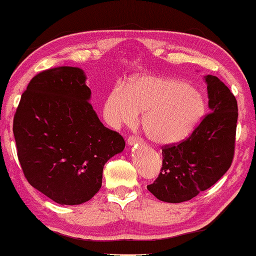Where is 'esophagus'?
Here are the masks:
<instances>
[{
	"instance_id": "esophagus-1",
	"label": "esophagus",
	"mask_w": 256,
	"mask_h": 256,
	"mask_svg": "<svg viewBox=\"0 0 256 256\" xmlns=\"http://www.w3.org/2000/svg\"><path fill=\"white\" fill-rule=\"evenodd\" d=\"M141 142V139L138 136H131L128 138V146H133L136 144H140Z\"/></svg>"
}]
</instances>
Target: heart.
<instances>
[{"mask_svg": "<svg viewBox=\"0 0 256 256\" xmlns=\"http://www.w3.org/2000/svg\"><path fill=\"white\" fill-rule=\"evenodd\" d=\"M204 112V99L196 88L156 76L138 77L128 88L116 85L104 104V116L112 126L134 125L144 112V131L158 144L184 140Z\"/></svg>", "mask_w": 256, "mask_h": 256, "instance_id": "b5f03b06", "label": "heart"}]
</instances>
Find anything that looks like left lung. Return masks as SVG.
I'll list each match as a JSON object with an SVG mask.
<instances>
[{"label": "left lung", "mask_w": 256, "mask_h": 256, "mask_svg": "<svg viewBox=\"0 0 256 256\" xmlns=\"http://www.w3.org/2000/svg\"><path fill=\"white\" fill-rule=\"evenodd\" d=\"M210 112L179 144L162 147L160 173L147 189L160 200L182 202L224 176L234 155L237 100L216 76H205Z\"/></svg>", "instance_id": "obj_1"}]
</instances>
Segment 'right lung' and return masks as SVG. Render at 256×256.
<instances>
[{
    "mask_svg": "<svg viewBox=\"0 0 256 256\" xmlns=\"http://www.w3.org/2000/svg\"><path fill=\"white\" fill-rule=\"evenodd\" d=\"M85 80L77 67L40 72L22 93L14 118L24 176L62 205L90 200L101 188L104 164L125 147L123 136L104 126L93 110Z\"/></svg>",
    "mask_w": 256,
    "mask_h": 256,
    "instance_id": "add662e5",
    "label": "right lung"
}]
</instances>
